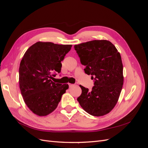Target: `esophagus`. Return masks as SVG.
Wrapping results in <instances>:
<instances>
[{
  "label": "esophagus",
  "mask_w": 148,
  "mask_h": 148,
  "mask_svg": "<svg viewBox=\"0 0 148 148\" xmlns=\"http://www.w3.org/2000/svg\"><path fill=\"white\" fill-rule=\"evenodd\" d=\"M69 87H70V88H71V87L73 86H74V84H70V83H69Z\"/></svg>",
  "instance_id": "esophagus-1"
}]
</instances>
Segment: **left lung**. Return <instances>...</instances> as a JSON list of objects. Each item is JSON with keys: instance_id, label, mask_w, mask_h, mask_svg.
I'll use <instances>...</instances> for the list:
<instances>
[{"instance_id": "8db88e82", "label": "left lung", "mask_w": 148, "mask_h": 148, "mask_svg": "<svg viewBox=\"0 0 148 148\" xmlns=\"http://www.w3.org/2000/svg\"><path fill=\"white\" fill-rule=\"evenodd\" d=\"M85 73L91 75V91L80 85L82 92L77 100L82 108L93 116L104 115L113 109L122 91L123 64L120 53L107 40H94L74 46Z\"/></svg>"}]
</instances>
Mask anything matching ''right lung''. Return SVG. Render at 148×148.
<instances>
[{"label":"right lung","instance_id":"1","mask_svg":"<svg viewBox=\"0 0 148 148\" xmlns=\"http://www.w3.org/2000/svg\"><path fill=\"white\" fill-rule=\"evenodd\" d=\"M71 45L38 42L23 56L19 68V84L25 104L35 114L46 116L54 110L68 84L53 82L51 79L61 70V62Z\"/></svg>","mask_w":148,"mask_h":148}]
</instances>
